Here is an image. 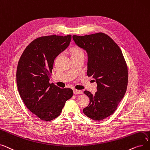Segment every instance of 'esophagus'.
Masks as SVG:
<instances>
[{
	"label": "esophagus",
	"instance_id": "34e87169",
	"mask_svg": "<svg viewBox=\"0 0 150 150\" xmlns=\"http://www.w3.org/2000/svg\"><path fill=\"white\" fill-rule=\"evenodd\" d=\"M74 94H82L83 91L82 90H74Z\"/></svg>",
	"mask_w": 150,
	"mask_h": 150
}]
</instances>
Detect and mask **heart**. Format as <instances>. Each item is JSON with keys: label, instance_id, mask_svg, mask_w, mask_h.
Here are the masks:
<instances>
[{"label": "heart", "instance_id": "b5f03b06", "mask_svg": "<svg viewBox=\"0 0 150 150\" xmlns=\"http://www.w3.org/2000/svg\"><path fill=\"white\" fill-rule=\"evenodd\" d=\"M76 54H83V51L79 47H74L71 49V55Z\"/></svg>", "mask_w": 150, "mask_h": 150}]
</instances>
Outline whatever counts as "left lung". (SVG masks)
<instances>
[{"label":"left lung","mask_w":150,"mask_h":150,"mask_svg":"<svg viewBox=\"0 0 150 150\" xmlns=\"http://www.w3.org/2000/svg\"><path fill=\"white\" fill-rule=\"evenodd\" d=\"M76 45L86 51L88 76L97 83L95 95L84 93L90 98L88 105L83 109L87 117L99 121L115 112L126 93L127 68L119 46L108 35L98 33L85 36L73 35Z\"/></svg>","instance_id":"8db88e82"}]
</instances>
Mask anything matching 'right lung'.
Returning a JSON list of instances; mask_svg holds the SVG:
<instances>
[{"label": "right lung", "instance_id": "add662e5", "mask_svg": "<svg viewBox=\"0 0 150 150\" xmlns=\"http://www.w3.org/2000/svg\"><path fill=\"white\" fill-rule=\"evenodd\" d=\"M71 35L41 37L25 49L16 71L20 96L30 112L44 121L57 117L68 99L73 95L71 88H61L49 80L54 61L68 47Z\"/></svg>", "mask_w": 150, "mask_h": 150}]
</instances>
